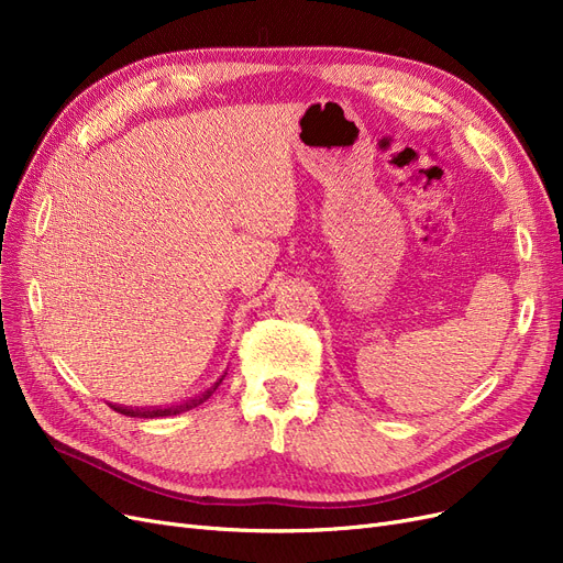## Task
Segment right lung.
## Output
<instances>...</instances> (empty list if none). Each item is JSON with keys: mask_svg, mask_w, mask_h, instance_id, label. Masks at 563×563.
<instances>
[{"mask_svg": "<svg viewBox=\"0 0 563 563\" xmlns=\"http://www.w3.org/2000/svg\"><path fill=\"white\" fill-rule=\"evenodd\" d=\"M225 376H228V371L223 373V376H220L211 387H207L203 391H199V395H195V397H190V399H185V401H180V404H174V406H159V408H129V406H112L117 413H122V416H131V418H166V416H178V413H185V411H190V408H195V406H199V404H203L207 401L213 391L218 389V385L225 380Z\"/></svg>", "mask_w": 563, "mask_h": 563, "instance_id": "1", "label": "right lung"}]
</instances>
